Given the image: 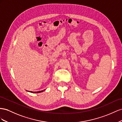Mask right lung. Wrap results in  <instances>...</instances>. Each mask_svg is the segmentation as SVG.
<instances>
[{
    "mask_svg": "<svg viewBox=\"0 0 122 122\" xmlns=\"http://www.w3.org/2000/svg\"><path fill=\"white\" fill-rule=\"evenodd\" d=\"M45 90H46V89H44V90H41V91H39V92H30V91H28V90H26V91H27V92H32V93H40V92H43V91H44Z\"/></svg>",
    "mask_w": 122,
    "mask_h": 122,
    "instance_id": "add662e5",
    "label": "right lung"
}]
</instances>
